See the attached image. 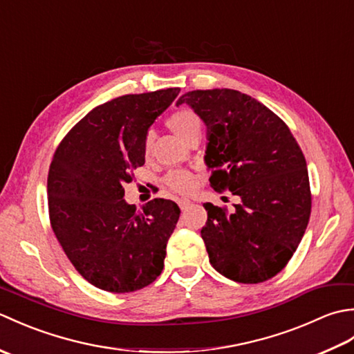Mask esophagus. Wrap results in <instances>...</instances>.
Here are the masks:
<instances>
[{
    "label": "esophagus",
    "mask_w": 354,
    "mask_h": 354,
    "mask_svg": "<svg viewBox=\"0 0 354 354\" xmlns=\"http://www.w3.org/2000/svg\"><path fill=\"white\" fill-rule=\"evenodd\" d=\"M178 204H179V208H181L183 212H185L187 208L192 207V201H189V199H178Z\"/></svg>",
    "instance_id": "1"
}]
</instances>
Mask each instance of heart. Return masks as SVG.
<instances>
[{
	"mask_svg": "<svg viewBox=\"0 0 354 354\" xmlns=\"http://www.w3.org/2000/svg\"><path fill=\"white\" fill-rule=\"evenodd\" d=\"M165 124L169 129L175 132L179 138L189 141L194 135L202 132V118L192 109H179L167 118ZM153 133L147 132L142 138V155L145 158H150L153 152ZM165 184H167L173 192L176 193H190L198 184V176L189 170H171L165 176Z\"/></svg>",
	"mask_w": 354,
	"mask_h": 354,
	"instance_id": "b5f03b06",
	"label": "heart"
}]
</instances>
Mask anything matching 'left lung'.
Instances as JSON below:
<instances>
[{"mask_svg": "<svg viewBox=\"0 0 354 354\" xmlns=\"http://www.w3.org/2000/svg\"><path fill=\"white\" fill-rule=\"evenodd\" d=\"M208 127L209 185L240 199L204 204L201 230L209 263L232 281L257 284L275 277L301 242L312 209L306 158L283 120L234 89H196L179 97Z\"/></svg>", "mask_w": 354, "mask_h": 354, "instance_id": "1", "label": "left lung"}]
</instances>
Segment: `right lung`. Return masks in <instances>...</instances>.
<instances>
[{
    "label": "right lung",
    "instance_id": "obj_1",
    "mask_svg": "<svg viewBox=\"0 0 354 354\" xmlns=\"http://www.w3.org/2000/svg\"><path fill=\"white\" fill-rule=\"evenodd\" d=\"M179 91L129 94L100 104L53 155L47 183L51 228L77 272L102 290L142 289L164 268L181 209L156 198L137 212L123 196L133 170L145 164L142 138Z\"/></svg>",
    "mask_w": 354,
    "mask_h": 354
}]
</instances>
